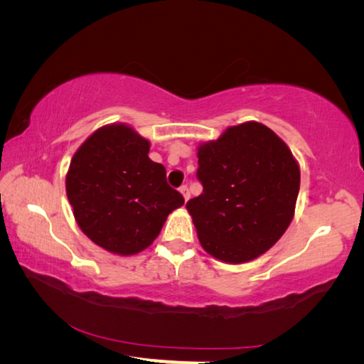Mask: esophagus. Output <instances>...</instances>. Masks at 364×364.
I'll list each match as a JSON object with an SVG mask.
<instances>
[{
  "instance_id": "esophagus-1",
  "label": "esophagus",
  "mask_w": 364,
  "mask_h": 364,
  "mask_svg": "<svg viewBox=\"0 0 364 364\" xmlns=\"http://www.w3.org/2000/svg\"><path fill=\"white\" fill-rule=\"evenodd\" d=\"M180 193L183 194V197H184V200H188V199H189V189H188V186H186V184H183V186L180 188Z\"/></svg>"
}]
</instances>
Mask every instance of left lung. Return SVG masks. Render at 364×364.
Returning <instances> with one entry per match:
<instances>
[{
  "instance_id": "1",
  "label": "left lung",
  "mask_w": 364,
  "mask_h": 364,
  "mask_svg": "<svg viewBox=\"0 0 364 364\" xmlns=\"http://www.w3.org/2000/svg\"><path fill=\"white\" fill-rule=\"evenodd\" d=\"M204 186L186 208L207 254L225 263L255 260L291 225L300 168L291 149L263 123L226 128L197 147Z\"/></svg>"
}]
</instances>
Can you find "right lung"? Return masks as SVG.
<instances>
[{
	"label": "right lung",
	"mask_w": 364,
	"mask_h": 364,
	"mask_svg": "<svg viewBox=\"0 0 364 364\" xmlns=\"http://www.w3.org/2000/svg\"><path fill=\"white\" fill-rule=\"evenodd\" d=\"M149 141L125 123L101 127L78 147L65 176L73 217L91 241L117 255L149 247L184 204L149 159Z\"/></svg>",
	"instance_id": "right-lung-1"
}]
</instances>
